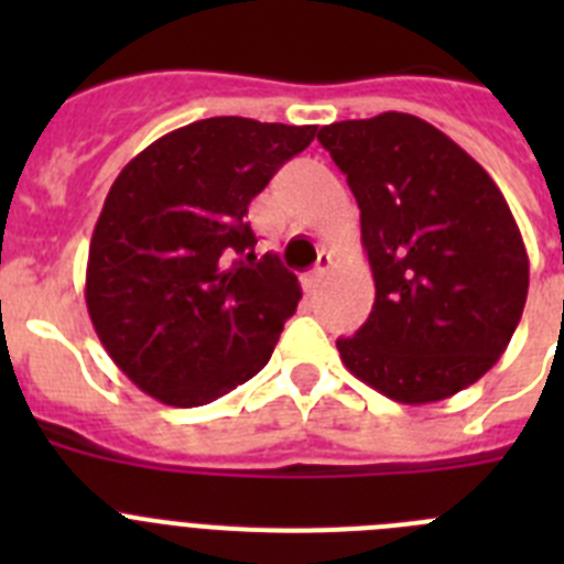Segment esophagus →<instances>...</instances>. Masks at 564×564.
<instances>
[{"mask_svg": "<svg viewBox=\"0 0 564 564\" xmlns=\"http://www.w3.org/2000/svg\"><path fill=\"white\" fill-rule=\"evenodd\" d=\"M330 265H333L330 253H327V251H322V253H318V259H316V268H313V271L307 273V276H305V291H316V288H318V282H322V279H325V273L330 271Z\"/></svg>", "mask_w": 564, "mask_h": 564, "instance_id": "1", "label": "esophagus"}]
</instances>
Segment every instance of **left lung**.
Here are the masks:
<instances>
[{"label":"left lung","instance_id":"1","mask_svg":"<svg viewBox=\"0 0 564 564\" xmlns=\"http://www.w3.org/2000/svg\"><path fill=\"white\" fill-rule=\"evenodd\" d=\"M361 208L376 302L344 367L398 403L466 390L506 352L528 296L522 234L486 169L423 118L318 129Z\"/></svg>","mask_w":564,"mask_h":564}]
</instances>
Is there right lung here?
Listing matches in <instances>:
<instances>
[{"label":"right lung","instance_id":"add662e5","mask_svg":"<svg viewBox=\"0 0 564 564\" xmlns=\"http://www.w3.org/2000/svg\"><path fill=\"white\" fill-rule=\"evenodd\" d=\"M316 127L206 118L123 166L87 259V311L123 376L169 406H203L257 376L302 288L257 257L248 206Z\"/></svg>","mask_w":564,"mask_h":564}]
</instances>
